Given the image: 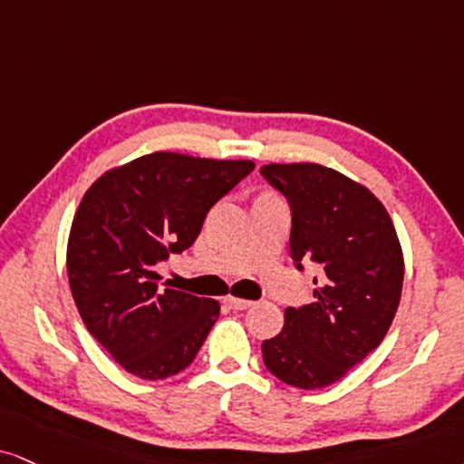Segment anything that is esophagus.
<instances>
[{"instance_id": "esophagus-1", "label": "esophagus", "mask_w": 464, "mask_h": 464, "mask_svg": "<svg viewBox=\"0 0 464 464\" xmlns=\"http://www.w3.org/2000/svg\"><path fill=\"white\" fill-rule=\"evenodd\" d=\"M223 303H226V305L230 307V310H237V312L249 310V307L254 305V303H251V301H247V299H237V296H226V299H223Z\"/></svg>"}]
</instances>
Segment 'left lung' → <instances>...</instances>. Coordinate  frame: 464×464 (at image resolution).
<instances>
[{"mask_svg":"<svg viewBox=\"0 0 464 464\" xmlns=\"http://www.w3.org/2000/svg\"><path fill=\"white\" fill-rule=\"evenodd\" d=\"M265 180L290 206V256L320 266L314 301L285 310L262 342L271 374L299 390L334 385L381 344L396 316L404 260L392 217L368 188L316 163H271Z\"/></svg>","mask_w":464,"mask_h":464,"instance_id":"obj_1","label":"left lung"}]
</instances>
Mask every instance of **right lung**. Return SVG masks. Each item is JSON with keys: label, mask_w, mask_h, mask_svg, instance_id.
Here are the masks:
<instances>
[{"label": "right lung", "mask_w": 464, "mask_h": 464, "mask_svg": "<svg viewBox=\"0 0 464 464\" xmlns=\"http://www.w3.org/2000/svg\"><path fill=\"white\" fill-rule=\"evenodd\" d=\"M254 168L152 152L102 174L83 196L68 284L85 327L130 374L168 379L196 359L219 303L161 288L154 266L191 247L208 210Z\"/></svg>", "instance_id": "obj_1"}]
</instances>
